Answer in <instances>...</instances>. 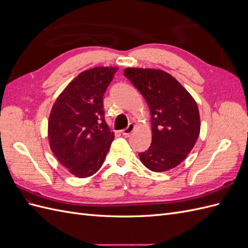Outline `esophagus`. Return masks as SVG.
Returning <instances> with one entry per match:
<instances>
[{
  "label": "esophagus",
  "mask_w": 248,
  "mask_h": 248,
  "mask_svg": "<svg viewBox=\"0 0 248 248\" xmlns=\"http://www.w3.org/2000/svg\"><path fill=\"white\" fill-rule=\"evenodd\" d=\"M134 128H136V125H134L133 123H130L128 126H127V128L122 130V133L124 134V136H128V134H130L134 130Z\"/></svg>",
  "instance_id": "esophagus-1"
}]
</instances>
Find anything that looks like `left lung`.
Returning a JSON list of instances; mask_svg holds the SVG:
<instances>
[{
    "mask_svg": "<svg viewBox=\"0 0 248 248\" xmlns=\"http://www.w3.org/2000/svg\"><path fill=\"white\" fill-rule=\"evenodd\" d=\"M151 112L152 142L140 159L152 171H167L181 163L199 138L201 120L190 93L170 73L153 68H125Z\"/></svg>",
    "mask_w": 248,
    "mask_h": 248,
    "instance_id": "left-lung-1",
    "label": "left lung"
}]
</instances>
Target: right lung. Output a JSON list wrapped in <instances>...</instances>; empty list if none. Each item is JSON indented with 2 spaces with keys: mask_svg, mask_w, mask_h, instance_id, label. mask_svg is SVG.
<instances>
[{
  "mask_svg": "<svg viewBox=\"0 0 248 248\" xmlns=\"http://www.w3.org/2000/svg\"><path fill=\"white\" fill-rule=\"evenodd\" d=\"M118 67L98 66L80 72L51 108L47 134L51 152L78 178L98 170L115 133L104 120L103 94Z\"/></svg>",
  "mask_w": 248,
  "mask_h": 248,
  "instance_id": "1",
  "label": "right lung"
}]
</instances>
